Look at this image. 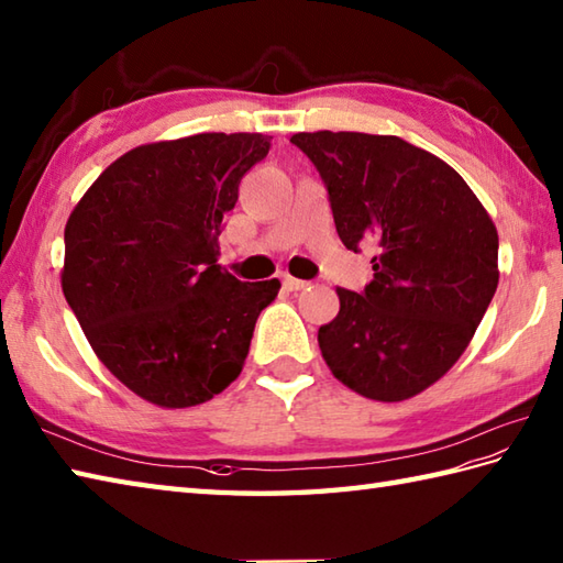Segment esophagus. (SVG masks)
<instances>
[{
    "label": "esophagus",
    "mask_w": 563,
    "mask_h": 563,
    "mask_svg": "<svg viewBox=\"0 0 563 563\" xmlns=\"http://www.w3.org/2000/svg\"><path fill=\"white\" fill-rule=\"evenodd\" d=\"M284 289L286 291H301V289H306L308 286V282H301V279H294V277H284Z\"/></svg>",
    "instance_id": "1"
}]
</instances>
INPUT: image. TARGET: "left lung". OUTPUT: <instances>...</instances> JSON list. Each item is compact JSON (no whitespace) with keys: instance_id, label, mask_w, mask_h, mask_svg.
Segmentation results:
<instances>
[{"instance_id":"1","label":"left lung","mask_w":563,"mask_h":563,"mask_svg":"<svg viewBox=\"0 0 563 563\" xmlns=\"http://www.w3.org/2000/svg\"><path fill=\"white\" fill-rule=\"evenodd\" d=\"M342 243H374V279L338 289L318 330L330 372L374 400L426 391L462 357L498 289V231L456 169L398 135L296 133Z\"/></svg>"}]
</instances>
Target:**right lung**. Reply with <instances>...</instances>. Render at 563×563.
Listing matches in <instances>:
<instances>
[{
	"label": "right lung",
	"mask_w": 563,
	"mask_h": 563,
	"mask_svg": "<svg viewBox=\"0 0 563 563\" xmlns=\"http://www.w3.org/2000/svg\"><path fill=\"white\" fill-rule=\"evenodd\" d=\"M269 135L199 133L133 147L65 225L63 294L107 369L159 408L199 406L233 384L279 279L221 269L218 235Z\"/></svg>",
	"instance_id": "right-lung-1"
}]
</instances>
